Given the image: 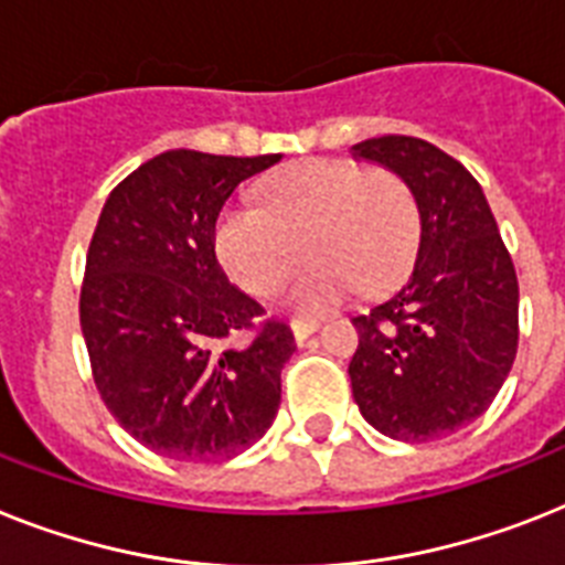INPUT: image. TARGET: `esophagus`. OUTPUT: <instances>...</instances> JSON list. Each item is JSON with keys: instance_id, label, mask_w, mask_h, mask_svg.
Wrapping results in <instances>:
<instances>
[{"instance_id": "esophagus-1", "label": "esophagus", "mask_w": 565, "mask_h": 565, "mask_svg": "<svg viewBox=\"0 0 565 565\" xmlns=\"http://www.w3.org/2000/svg\"><path fill=\"white\" fill-rule=\"evenodd\" d=\"M317 329H320V323H317V320H294L291 323V332H294V340H297V343H302V340L309 338V334H315Z\"/></svg>"}]
</instances>
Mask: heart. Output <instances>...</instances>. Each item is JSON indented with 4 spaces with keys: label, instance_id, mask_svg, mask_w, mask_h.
Listing matches in <instances>:
<instances>
[{
    "label": "heart",
    "instance_id": "obj_1",
    "mask_svg": "<svg viewBox=\"0 0 565 565\" xmlns=\"http://www.w3.org/2000/svg\"><path fill=\"white\" fill-rule=\"evenodd\" d=\"M263 204L218 213L213 248L227 277L268 297L300 263L311 268L286 294L294 315H323L358 286L381 294L407 277L422 239V213L409 184L390 170L343 158L288 167L259 188Z\"/></svg>",
    "mask_w": 565,
    "mask_h": 565
}]
</instances>
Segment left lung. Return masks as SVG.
Wrapping results in <instances>:
<instances>
[{
	"label": "left lung",
	"instance_id": "8db88e82",
	"mask_svg": "<svg viewBox=\"0 0 565 565\" xmlns=\"http://www.w3.org/2000/svg\"><path fill=\"white\" fill-rule=\"evenodd\" d=\"M352 156L407 181L422 213L413 274L358 315L349 363L361 416L398 441H436L491 407L516 358L520 286L479 181L439 147L384 135Z\"/></svg>",
	"mask_w": 565,
	"mask_h": 565
}]
</instances>
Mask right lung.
Masks as SVG:
<instances>
[{
    "mask_svg": "<svg viewBox=\"0 0 565 565\" xmlns=\"http://www.w3.org/2000/svg\"><path fill=\"white\" fill-rule=\"evenodd\" d=\"M279 158L170 149L129 172L97 218L81 288L92 375L115 422L167 459H231L277 418L294 334L268 320L248 347H222L263 306L231 286L213 227L233 190Z\"/></svg>",
    "mask_w": 565,
    "mask_h": 565,
    "instance_id": "add662e5",
    "label": "right lung"
}]
</instances>
